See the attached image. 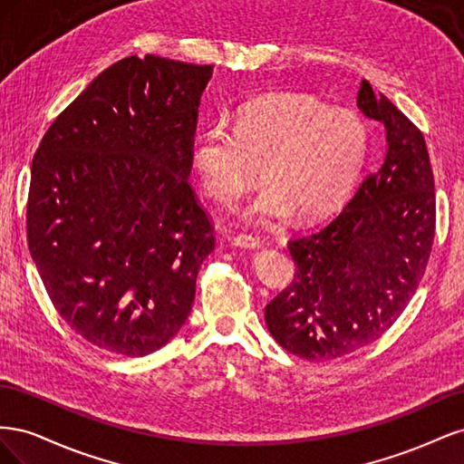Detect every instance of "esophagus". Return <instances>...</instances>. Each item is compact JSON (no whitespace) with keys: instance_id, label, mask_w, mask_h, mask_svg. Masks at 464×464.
<instances>
[{"instance_id":"1","label":"esophagus","mask_w":464,"mask_h":464,"mask_svg":"<svg viewBox=\"0 0 464 464\" xmlns=\"http://www.w3.org/2000/svg\"><path fill=\"white\" fill-rule=\"evenodd\" d=\"M234 246L237 247H246V249H256V247H261V237L259 236H254V234H237L232 237Z\"/></svg>"}]
</instances>
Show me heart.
<instances>
[{
  "mask_svg": "<svg viewBox=\"0 0 464 464\" xmlns=\"http://www.w3.org/2000/svg\"><path fill=\"white\" fill-rule=\"evenodd\" d=\"M368 123L356 110L319 98L271 92L237 108L236 125L213 123L193 147V166L208 198L230 203L266 181L244 217L256 222L319 217L339 205L368 152Z\"/></svg>",
  "mask_w": 464,
  "mask_h": 464,
  "instance_id": "b5f03b06",
  "label": "heart"
}]
</instances>
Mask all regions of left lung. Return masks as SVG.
<instances>
[{"label":"left lung","instance_id":"obj_1","mask_svg":"<svg viewBox=\"0 0 464 464\" xmlns=\"http://www.w3.org/2000/svg\"><path fill=\"white\" fill-rule=\"evenodd\" d=\"M358 108L383 121L387 154L323 227L292 237V283L265 321L290 354L331 362L375 343L412 300L435 236L433 172L424 135L362 81Z\"/></svg>","mask_w":464,"mask_h":464}]
</instances>
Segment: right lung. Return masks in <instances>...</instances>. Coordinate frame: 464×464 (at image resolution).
<instances>
[{
  "label": "right lung",
  "instance_id": "right-lung-1",
  "mask_svg": "<svg viewBox=\"0 0 464 464\" xmlns=\"http://www.w3.org/2000/svg\"><path fill=\"white\" fill-rule=\"evenodd\" d=\"M213 65H110L33 157L26 240L55 312L87 343L147 356L184 325L215 224L188 176Z\"/></svg>",
  "mask_w": 464,
  "mask_h": 464
}]
</instances>
